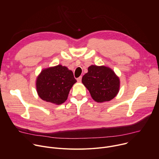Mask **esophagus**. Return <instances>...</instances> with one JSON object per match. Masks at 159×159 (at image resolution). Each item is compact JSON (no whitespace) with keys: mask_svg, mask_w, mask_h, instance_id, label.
Wrapping results in <instances>:
<instances>
[{"mask_svg":"<svg viewBox=\"0 0 159 159\" xmlns=\"http://www.w3.org/2000/svg\"><path fill=\"white\" fill-rule=\"evenodd\" d=\"M77 80L78 82H81V81H82V76H80L79 78H77Z\"/></svg>","mask_w":159,"mask_h":159,"instance_id":"esophagus-1","label":"esophagus"}]
</instances>
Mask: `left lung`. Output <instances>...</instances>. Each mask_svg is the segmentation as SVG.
<instances>
[{
    "label": "left lung",
    "instance_id": "8db88e82",
    "mask_svg": "<svg viewBox=\"0 0 159 159\" xmlns=\"http://www.w3.org/2000/svg\"><path fill=\"white\" fill-rule=\"evenodd\" d=\"M93 99L98 102L109 101L119 92L120 79L110 68L91 65L82 79Z\"/></svg>",
    "mask_w": 159,
    "mask_h": 159
}]
</instances>
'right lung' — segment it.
<instances>
[{
    "instance_id": "1",
    "label": "right lung",
    "mask_w": 159,
    "mask_h": 159,
    "mask_svg": "<svg viewBox=\"0 0 159 159\" xmlns=\"http://www.w3.org/2000/svg\"><path fill=\"white\" fill-rule=\"evenodd\" d=\"M76 82L72 71L58 65L41 71L36 79L37 93L43 101L59 105L67 99Z\"/></svg>"
}]
</instances>
